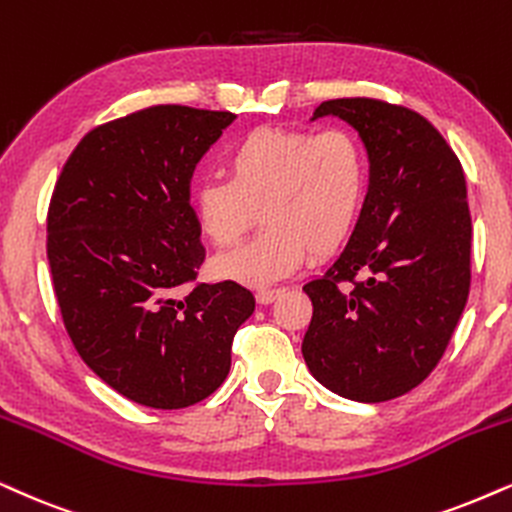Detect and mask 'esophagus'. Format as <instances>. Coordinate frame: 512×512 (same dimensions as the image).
I'll list each match as a JSON object with an SVG mask.
<instances>
[{"label": "esophagus", "instance_id": "34e87169", "mask_svg": "<svg viewBox=\"0 0 512 512\" xmlns=\"http://www.w3.org/2000/svg\"><path fill=\"white\" fill-rule=\"evenodd\" d=\"M278 295H281V288H260L257 290V302L271 304Z\"/></svg>", "mask_w": 512, "mask_h": 512}]
</instances>
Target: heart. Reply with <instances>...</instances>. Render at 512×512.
<instances>
[{"mask_svg":"<svg viewBox=\"0 0 512 512\" xmlns=\"http://www.w3.org/2000/svg\"><path fill=\"white\" fill-rule=\"evenodd\" d=\"M226 179L198 181L196 224L215 248H234L255 224L264 231L219 257L215 274L245 286H269L300 269L307 255H335L357 229L368 191L364 146L345 129H252L229 148Z\"/></svg>","mask_w":512,"mask_h":512,"instance_id":"b5f03b06","label":"heart"}]
</instances>
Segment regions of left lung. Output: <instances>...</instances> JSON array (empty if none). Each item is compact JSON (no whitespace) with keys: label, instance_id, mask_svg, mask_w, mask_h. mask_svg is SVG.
<instances>
[{"label":"left lung","instance_id":"8db88e82","mask_svg":"<svg viewBox=\"0 0 512 512\" xmlns=\"http://www.w3.org/2000/svg\"><path fill=\"white\" fill-rule=\"evenodd\" d=\"M368 155V191L338 260L304 283L309 373L345 399L378 404L423 383L442 359L470 290L463 167L423 115L375 99L323 101ZM352 282L342 289L340 282Z\"/></svg>","mask_w":512,"mask_h":512}]
</instances>
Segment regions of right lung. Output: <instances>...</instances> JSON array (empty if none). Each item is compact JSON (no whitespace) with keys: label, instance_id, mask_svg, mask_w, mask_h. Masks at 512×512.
Instances as JSON below:
<instances>
[{"label":"right lung","instance_id":"1","mask_svg":"<svg viewBox=\"0 0 512 512\" xmlns=\"http://www.w3.org/2000/svg\"><path fill=\"white\" fill-rule=\"evenodd\" d=\"M234 120L153 106L108 122L77 144L51 196L47 257L66 331L84 364L141 406L184 409L210 397L255 312L234 281L177 295L205 260L193 170Z\"/></svg>","mask_w":512,"mask_h":512}]
</instances>
